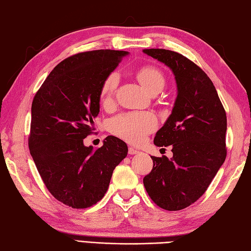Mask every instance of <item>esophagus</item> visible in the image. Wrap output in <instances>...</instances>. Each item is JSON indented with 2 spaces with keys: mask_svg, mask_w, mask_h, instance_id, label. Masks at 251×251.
Wrapping results in <instances>:
<instances>
[{
  "mask_svg": "<svg viewBox=\"0 0 251 251\" xmlns=\"http://www.w3.org/2000/svg\"><path fill=\"white\" fill-rule=\"evenodd\" d=\"M137 153H139V151L137 150V149H135V148H131V147H129L128 148V154H137Z\"/></svg>",
  "mask_w": 251,
  "mask_h": 251,
  "instance_id": "34e87169",
  "label": "esophagus"
}]
</instances>
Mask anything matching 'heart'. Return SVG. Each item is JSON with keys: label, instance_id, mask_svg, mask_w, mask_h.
<instances>
[{"label": "heart", "instance_id": "1", "mask_svg": "<svg viewBox=\"0 0 251 251\" xmlns=\"http://www.w3.org/2000/svg\"><path fill=\"white\" fill-rule=\"evenodd\" d=\"M135 76L142 87L151 95L158 93L164 86V76L158 67L144 65L135 72ZM119 83V78L114 73L109 74L103 80L100 89V99L107 104L112 101L113 95ZM156 119L149 112L124 113L112 119L109 128L113 134L131 144H139L145 137L155 128Z\"/></svg>", "mask_w": 251, "mask_h": 251}]
</instances>
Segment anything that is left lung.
<instances>
[{
	"label": "left lung",
	"instance_id": "left-lung-1",
	"mask_svg": "<svg viewBox=\"0 0 251 251\" xmlns=\"http://www.w3.org/2000/svg\"><path fill=\"white\" fill-rule=\"evenodd\" d=\"M142 51L169 66L177 83L173 111L153 141L172 146L173 156H151L153 168L144 185L158 207L178 211L204 194L224 163L226 113L213 82L197 64L165 49Z\"/></svg>",
	"mask_w": 251,
	"mask_h": 251
}]
</instances>
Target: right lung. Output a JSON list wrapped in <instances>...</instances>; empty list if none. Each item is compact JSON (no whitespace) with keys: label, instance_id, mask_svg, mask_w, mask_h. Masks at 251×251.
Returning a JSON list of instances; mask_svg holds the SVG:
<instances>
[{"label":"right lung","instance_id":"add662e5","mask_svg":"<svg viewBox=\"0 0 251 251\" xmlns=\"http://www.w3.org/2000/svg\"><path fill=\"white\" fill-rule=\"evenodd\" d=\"M126 51L93 50L54 67L33 98L28 146L44 185L54 198L74 209L90 208L109 188L127 145L107 136L93 151L83 139L100 111V89Z\"/></svg>","mask_w":251,"mask_h":251}]
</instances>
